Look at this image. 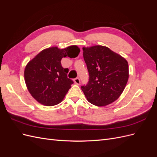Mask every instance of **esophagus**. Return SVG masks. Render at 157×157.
<instances>
[{
  "mask_svg": "<svg viewBox=\"0 0 157 157\" xmlns=\"http://www.w3.org/2000/svg\"><path fill=\"white\" fill-rule=\"evenodd\" d=\"M74 82H75V84H77L79 85V84H80V78H79L78 77H77V78H75V80H74Z\"/></svg>",
  "mask_w": 157,
  "mask_h": 157,
  "instance_id": "34e87169",
  "label": "esophagus"
}]
</instances>
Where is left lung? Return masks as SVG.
Returning a JSON list of instances; mask_svg holds the SVG:
<instances>
[{
  "label": "left lung",
  "instance_id": "obj_1",
  "mask_svg": "<svg viewBox=\"0 0 157 157\" xmlns=\"http://www.w3.org/2000/svg\"><path fill=\"white\" fill-rule=\"evenodd\" d=\"M89 81L81 89L94 105H109L120 97L126 87L129 70L127 61L106 46L83 47Z\"/></svg>",
  "mask_w": 157,
  "mask_h": 157
}]
</instances>
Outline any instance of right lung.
<instances>
[{"instance_id": "1", "label": "right lung", "mask_w": 157, "mask_h": 157, "mask_svg": "<svg viewBox=\"0 0 157 157\" xmlns=\"http://www.w3.org/2000/svg\"><path fill=\"white\" fill-rule=\"evenodd\" d=\"M80 48L73 45L64 49L57 46L44 49L29 61L24 71L27 88L31 96L40 103L53 106L59 103L73 83L67 78L69 69L61 64L63 58H73Z\"/></svg>"}]
</instances>
